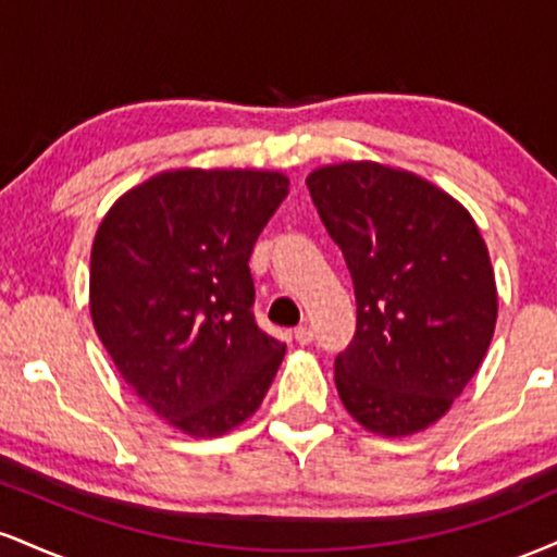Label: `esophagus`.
I'll use <instances>...</instances> for the list:
<instances>
[{"label":"esophagus","mask_w":557,"mask_h":557,"mask_svg":"<svg viewBox=\"0 0 557 557\" xmlns=\"http://www.w3.org/2000/svg\"><path fill=\"white\" fill-rule=\"evenodd\" d=\"M293 337H296L298 345H309L314 341V332H311V327H306V324H300V327L293 330Z\"/></svg>","instance_id":"esophagus-1"}]
</instances>
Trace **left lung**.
<instances>
[{"instance_id": "8db88e82", "label": "left lung", "mask_w": 557, "mask_h": 557, "mask_svg": "<svg viewBox=\"0 0 557 557\" xmlns=\"http://www.w3.org/2000/svg\"><path fill=\"white\" fill-rule=\"evenodd\" d=\"M356 293V335L335 359L345 411L406 437L445 417L487 354L497 290L461 203L413 172L343 162L306 177Z\"/></svg>"}]
</instances>
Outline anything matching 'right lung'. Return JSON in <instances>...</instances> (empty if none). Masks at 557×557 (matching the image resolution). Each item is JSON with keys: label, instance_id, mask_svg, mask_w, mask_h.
I'll return each instance as SVG.
<instances>
[{"label": "right lung", "instance_id": "obj_1", "mask_svg": "<svg viewBox=\"0 0 557 557\" xmlns=\"http://www.w3.org/2000/svg\"><path fill=\"white\" fill-rule=\"evenodd\" d=\"M287 185L270 170L159 172L96 230V335L133 393L190 437L243 424L285 356L253 319L248 259Z\"/></svg>", "mask_w": 557, "mask_h": 557}]
</instances>
